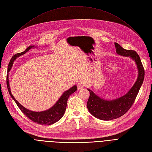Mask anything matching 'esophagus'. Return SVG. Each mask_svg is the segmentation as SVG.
Masks as SVG:
<instances>
[{
  "label": "esophagus",
  "instance_id": "obj_1",
  "mask_svg": "<svg viewBox=\"0 0 152 152\" xmlns=\"http://www.w3.org/2000/svg\"><path fill=\"white\" fill-rule=\"evenodd\" d=\"M77 89H83V87H84V86H83L82 84H81V83H78V84H77Z\"/></svg>",
  "mask_w": 152,
  "mask_h": 152
}]
</instances>
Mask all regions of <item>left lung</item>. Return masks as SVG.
<instances>
[{
    "instance_id": "8db88e82",
    "label": "left lung",
    "mask_w": 152,
    "mask_h": 152,
    "mask_svg": "<svg viewBox=\"0 0 152 152\" xmlns=\"http://www.w3.org/2000/svg\"><path fill=\"white\" fill-rule=\"evenodd\" d=\"M116 53L129 57L135 63L138 70V75L130 90L123 96L113 99L106 100L95 94L90 89V96L87 101V107L92 115L101 120L110 121L124 115L132 105L144 79L145 71L139 55L134 50H126L116 42H115Z\"/></svg>"
}]
</instances>
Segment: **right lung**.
I'll list each match as a JSON object with an SVG mask.
<instances>
[{
    "instance_id": "obj_1",
    "label": "right lung",
    "mask_w": 152,
    "mask_h": 152,
    "mask_svg": "<svg viewBox=\"0 0 152 152\" xmlns=\"http://www.w3.org/2000/svg\"><path fill=\"white\" fill-rule=\"evenodd\" d=\"M34 48H37V46L30 45L24 52L15 54L14 56H13V57L10 60V63L9 64L8 72H9L10 71L13 66L14 61H15L16 59L20 57V56L26 53L30 49H34ZM7 85L10 95L13 99V100L15 102V103H17V106L21 110L22 112L29 119H30L31 120L35 122L36 123L42 125H51L56 122L58 121L63 117L64 113L65 112L67 105V101L69 95H71L72 94L77 91V86L75 85L73 87H71L68 90L64 92L63 94L61 95V97L59 98V99L57 101V102H56L50 108L42 111H34L29 110L26 108L25 107H24L13 97V95L11 92L10 87L9 75H7Z\"/></svg>"
}]
</instances>
